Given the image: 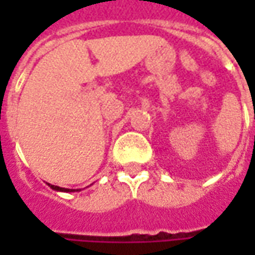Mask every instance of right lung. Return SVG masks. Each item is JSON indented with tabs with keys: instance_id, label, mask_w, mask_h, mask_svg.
I'll return each instance as SVG.
<instances>
[{
	"instance_id": "1",
	"label": "right lung",
	"mask_w": 255,
	"mask_h": 255,
	"mask_svg": "<svg viewBox=\"0 0 255 255\" xmlns=\"http://www.w3.org/2000/svg\"><path fill=\"white\" fill-rule=\"evenodd\" d=\"M50 186V184H49ZM53 190H57V191H75V190H69V188H63V187H58V186H50Z\"/></svg>"
}]
</instances>
